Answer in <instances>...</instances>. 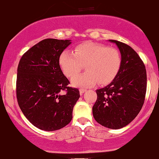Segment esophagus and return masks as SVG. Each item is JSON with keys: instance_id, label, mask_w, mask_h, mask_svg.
Here are the masks:
<instances>
[{"instance_id": "obj_1", "label": "esophagus", "mask_w": 159, "mask_h": 159, "mask_svg": "<svg viewBox=\"0 0 159 159\" xmlns=\"http://www.w3.org/2000/svg\"><path fill=\"white\" fill-rule=\"evenodd\" d=\"M86 91V89H83V88L80 89V95H83V94Z\"/></svg>"}]
</instances>
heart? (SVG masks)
Here are the masks:
<instances>
[{"label":"heart","mask_w":159,"mask_h":159,"mask_svg":"<svg viewBox=\"0 0 159 159\" xmlns=\"http://www.w3.org/2000/svg\"><path fill=\"white\" fill-rule=\"evenodd\" d=\"M61 70L72 78L85 66L87 72L72 79L75 86L88 87L107 84L114 79L121 64V56L117 48L95 42H85L76 46L74 52L64 51L59 57Z\"/></svg>","instance_id":"1"}]
</instances>
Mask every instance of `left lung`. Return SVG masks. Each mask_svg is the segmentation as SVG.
Listing matches in <instances>:
<instances>
[{"mask_svg": "<svg viewBox=\"0 0 159 159\" xmlns=\"http://www.w3.org/2000/svg\"><path fill=\"white\" fill-rule=\"evenodd\" d=\"M111 42L120 52V67L110 84L96 90L93 114L101 125L120 129L129 124L140 111L146 97L147 77L144 63L130 46L117 40Z\"/></svg>", "mask_w": 159, "mask_h": 159, "instance_id": "8db88e82", "label": "left lung"}]
</instances>
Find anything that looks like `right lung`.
Masks as SVG:
<instances>
[{
	"label": "right lung",
	"instance_id": "obj_1",
	"mask_svg": "<svg viewBox=\"0 0 159 159\" xmlns=\"http://www.w3.org/2000/svg\"><path fill=\"white\" fill-rule=\"evenodd\" d=\"M70 43V40L44 39L24 53L19 63L18 105L25 117L39 129L57 130L73 118L80 92L68 86L69 80L59 64L60 55Z\"/></svg>",
	"mask_w": 159,
	"mask_h": 159
}]
</instances>
